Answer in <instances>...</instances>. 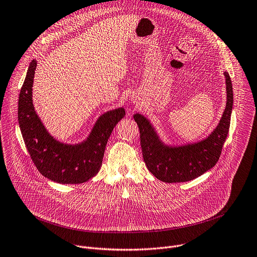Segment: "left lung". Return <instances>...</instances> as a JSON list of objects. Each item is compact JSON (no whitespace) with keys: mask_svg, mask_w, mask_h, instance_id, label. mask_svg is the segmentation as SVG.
Segmentation results:
<instances>
[{"mask_svg":"<svg viewBox=\"0 0 257 257\" xmlns=\"http://www.w3.org/2000/svg\"><path fill=\"white\" fill-rule=\"evenodd\" d=\"M227 102L219 124L204 140L179 147L164 145L150 122L141 114H135L134 120L140 131V143L144 162L148 170L159 180L166 183L186 182L197 178L218 161L223 144L227 138L233 105L232 84L227 72Z\"/></svg>","mask_w":257,"mask_h":257,"instance_id":"obj_1","label":"left lung"}]
</instances>
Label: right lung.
I'll list each match as a JSON object with an SVG mask.
<instances>
[{
  "label": "right lung",
  "instance_id": "right-lung-1",
  "mask_svg": "<svg viewBox=\"0 0 257 257\" xmlns=\"http://www.w3.org/2000/svg\"><path fill=\"white\" fill-rule=\"evenodd\" d=\"M37 61L30 63L18 104V120L25 145L39 172L48 179L62 184H79L95 176L102 165L107 141L124 117L125 110L118 108L100 116L90 136L77 145L55 140L45 129L35 112L32 87Z\"/></svg>",
  "mask_w": 257,
  "mask_h": 257
}]
</instances>
